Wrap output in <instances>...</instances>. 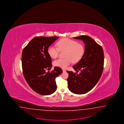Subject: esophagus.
I'll use <instances>...</instances> for the list:
<instances>
[{
  "mask_svg": "<svg viewBox=\"0 0 124 124\" xmlns=\"http://www.w3.org/2000/svg\"><path fill=\"white\" fill-rule=\"evenodd\" d=\"M66 71L65 69H63V72H65Z\"/></svg>",
  "mask_w": 124,
  "mask_h": 124,
  "instance_id": "obj_1",
  "label": "esophagus"
}]
</instances>
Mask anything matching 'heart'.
Masks as SVG:
<instances>
[{
  "label": "heart",
  "mask_w": 124,
  "mask_h": 124,
  "mask_svg": "<svg viewBox=\"0 0 124 124\" xmlns=\"http://www.w3.org/2000/svg\"><path fill=\"white\" fill-rule=\"evenodd\" d=\"M57 46L50 45L47 52L51 58L55 59L58 56L60 51H65L64 59H59L53 62V65L61 68L65 69L72 63V61L76 63L82 57L85 53V47L78 42L69 38H63L57 42Z\"/></svg>",
  "instance_id": "obj_1"
}]
</instances>
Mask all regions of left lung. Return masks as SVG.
Masks as SVG:
<instances>
[{
    "label": "left lung",
    "instance_id": "8db88e82",
    "mask_svg": "<svg viewBox=\"0 0 124 124\" xmlns=\"http://www.w3.org/2000/svg\"><path fill=\"white\" fill-rule=\"evenodd\" d=\"M82 40L85 45V51L82 57L73 68L77 74L67 71L69 90L72 93L83 94L90 91L100 80L102 75L104 55L102 47L93 39L87 36L73 37Z\"/></svg>",
    "mask_w": 124,
    "mask_h": 124
}]
</instances>
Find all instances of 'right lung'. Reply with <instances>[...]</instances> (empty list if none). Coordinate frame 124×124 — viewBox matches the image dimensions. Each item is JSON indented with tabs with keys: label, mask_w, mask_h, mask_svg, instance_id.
Masks as SVG:
<instances>
[{
	"label": "right lung",
	"mask_w": 124,
	"mask_h": 124,
	"mask_svg": "<svg viewBox=\"0 0 124 124\" xmlns=\"http://www.w3.org/2000/svg\"><path fill=\"white\" fill-rule=\"evenodd\" d=\"M59 38L57 36H38L32 39L22 53L23 72L28 85L36 93L49 95L57 89L55 78L62 73V69L55 67L51 72L52 61L47 52L48 47Z\"/></svg>",
	"instance_id": "1"
}]
</instances>
